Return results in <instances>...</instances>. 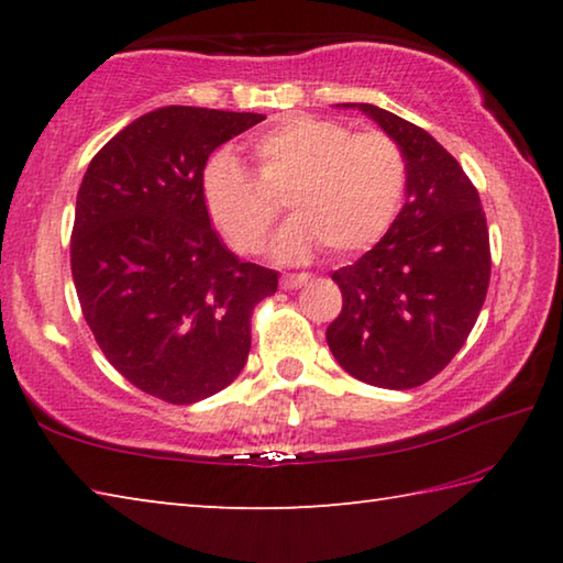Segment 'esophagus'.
Returning <instances> with one entry per match:
<instances>
[{"mask_svg":"<svg viewBox=\"0 0 563 563\" xmlns=\"http://www.w3.org/2000/svg\"><path fill=\"white\" fill-rule=\"evenodd\" d=\"M308 280H310L308 273H295V275H283L280 285H283V290H295V288H300V285L308 283Z\"/></svg>","mask_w":563,"mask_h":563,"instance_id":"esophagus-1","label":"esophagus"}]
</instances>
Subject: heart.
I'll return each mask as SVG.
<instances>
[{
  "mask_svg": "<svg viewBox=\"0 0 563 563\" xmlns=\"http://www.w3.org/2000/svg\"><path fill=\"white\" fill-rule=\"evenodd\" d=\"M258 177L231 154L203 170L208 218L238 253L265 245L285 196L295 213L273 243L283 263L310 258L320 243L347 255L375 245L402 208L407 164L385 133H352L338 121L288 117L251 141Z\"/></svg>",
  "mask_w": 563,
  "mask_h": 563,
  "instance_id": "b5f03b06",
  "label": "heart"
}]
</instances>
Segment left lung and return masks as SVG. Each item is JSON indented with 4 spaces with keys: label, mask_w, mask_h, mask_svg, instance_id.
Returning a JSON list of instances; mask_svg holds the SVG:
<instances>
[{
    "label": "left lung",
    "mask_w": 563,
    "mask_h": 563,
    "mask_svg": "<svg viewBox=\"0 0 563 563\" xmlns=\"http://www.w3.org/2000/svg\"><path fill=\"white\" fill-rule=\"evenodd\" d=\"M342 109H360L402 151L407 201L373 251L332 273L342 310L325 338L360 383L412 389L450 365L479 318L492 273L487 218L462 166L424 129L373 103Z\"/></svg>",
    "instance_id": "left-lung-1"
}]
</instances>
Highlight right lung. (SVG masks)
<instances>
[{
	"instance_id": "add662e5",
	"label": "right lung",
	"mask_w": 563,
	"mask_h": 563,
	"mask_svg": "<svg viewBox=\"0 0 563 563\" xmlns=\"http://www.w3.org/2000/svg\"><path fill=\"white\" fill-rule=\"evenodd\" d=\"M263 113L164 107L123 126L84 174L71 275L84 320L141 393L190 405L221 393L251 350V312L278 273L211 228L203 168Z\"/></svg>"
}]
</instances>
